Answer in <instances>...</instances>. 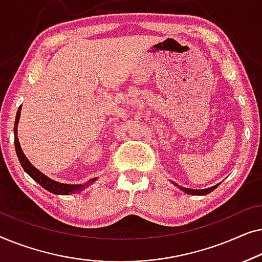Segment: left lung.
I'll return each instance as SVG.
<instances>
[{"instance_id": "obj_1", "label": "left lung", "mask_w": 262, "mask_h": 262, "mask_svg": "<svg viewBox=\"0 0 262 262\" xmlns=\"http://www.w3.org/2000/svg\"><path fill=\"white\" fill-rule=\"evenodd\" d=\"M176 186H178L180 190L182 191H184V192L185 193H187V194H194V196H204V194H208V193H210L211 192V191H213L216 189L217 186H219V184H217V185H215V186H211V187H208V189H203V190H193V189H187V187H183V186H179L178 184H176V183H173Z\"/></svg>"}]
</instances>
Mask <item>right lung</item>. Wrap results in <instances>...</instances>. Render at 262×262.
<instances>
[{
	"mask_svg": "<svg viewBox=\"0 0 262 262\" xmlns=\"http://www.w3.org/2000/svg\"><path fill=\"white\" fill-rule=\"evenodd\" d=\"M20 113H21V108H19V110H17L16 117H15V124H14V135L15 136H14V141H15V150H16L17 158H19L21 166L28 176H31L36 183L40 184V185L43 187V189L50 191V192H52L54 194H71V193L79 192V191H83L85 187H88L96 182V179L97 178H93L90 179L89 182H86L85 184H77V185L62 184L49 178V177L40 172L38 168L33 166V165L29 163L27 157L24 154V150L21 149L19 139H17V124H19V120H20Z\"/></svg>",
	"mask_w": 262,
	"mask_h": 262,
	"instance_id": "add662e5",
	"label": "right lung"
}]
</instances>
